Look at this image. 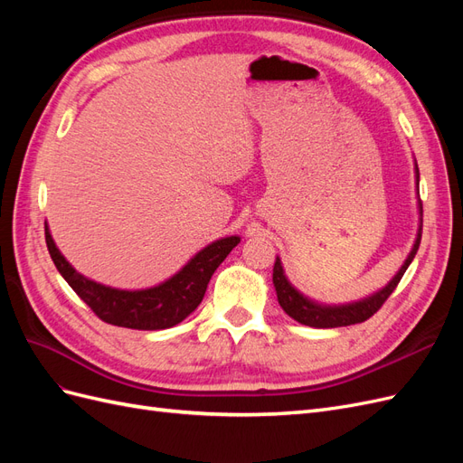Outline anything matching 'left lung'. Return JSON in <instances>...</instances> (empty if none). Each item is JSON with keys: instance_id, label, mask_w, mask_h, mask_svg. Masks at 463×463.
Masks as SVG:
<instances>
[{"instance_id": "obj_1", "label": "left lung", "mask_w": 463, "mask_h": 463, "mask_svg": "<svg viewBox=\"0 0 463 463\" xmlns=\"http://www.w3.org/2000/svg\"><path fill=\"white\" fill-rule=\"evenodd\" d=\"M415 184H417V208H419V230L417 237L413 241V247L410 250L408 259L402 264V269L396 272V276L390 279V282L383 288L374 291L373 296L363 298L354 303H342V305H326V303H318L311 298L303 296V293L293 286L286 272L279 257H276L274 262V270H272V282L276 288V296L278 303L286 315H289L293 320L301 322L305 326H313V328H338V326H349V325H357V322H365L371 318L378 309H381L383 303L390 298V293L396 289L398 282L402 279L403 272L408 270V266L411 264L413 257L417 255L419 243H421V232H423V204L421 199H419V167L415 162Z\"/></svg>"}]
</instances>
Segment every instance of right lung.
Segmentation results:
<instances>
[{"label":"right lung","instance_id":"add662e5","mask_svg":"<svg viewBox=\"0 0 463 463\" xmlns=\"http://www.w3.org/2000/svg\"><path fill=\"white\" fill-rule=\"evenodd\" d=\"M46 245L55 269L85 301L98 318L108 325L133 330H164L179 325L201 305L214 270L241 237L230 235L201 249L184 269L162 284L145 289H119L77 272L55 245L46 223Z\"/></svg>","mask_w":463,"mask_h":463}]
</instances>
